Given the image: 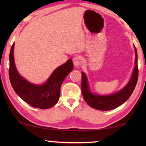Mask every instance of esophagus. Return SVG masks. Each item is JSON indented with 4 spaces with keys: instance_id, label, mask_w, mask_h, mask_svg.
<instances>
[{
    "instance_id": "esophagus-1",
    "label": "esophagus",
    "mask_w": 146,
    "mask_h": 146,
    "mask_svg": "<svg viewBox=\"0 0 146 146\" xmlns=\"http://www.w3.org/2000/svg\"><path fill=\"white\" fill-rule=\"evenodd\" d=\"M73 62L74 66H75V67L78 68V66L81 64V57L80 56H76L75 57L73 58Z\"/></svg>"
}]
</instances>
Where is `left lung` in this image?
<instances>
[{"instance_id": "obj_1", "label": "left lung", "mask_w": 146, "mask_h": 146, "mask_svg": "<svg viewBox=\"0 0 146 146\" xmlns=\"http://www.w3.org/2000/svg\"><path fill=\"white\" fill-rule=\"evenodd\" d=\"M134 49L135 51V63L132 75L127 84L117 92L108 95L93 93L90 90L87 76L84 73L82 72L81 89L82 96L86 102L91 108L101 111L111 110L122 105L130 97L137 83L138 76L137 51L135 46H134Z\"/></svg>"}]
</instances>
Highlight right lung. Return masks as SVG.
Masks as SVG:
<instances>
[{"label": "right lung", "mask_w": 146, "mask_h": 146, "mask_svg": "<svg viewBox=\"0 0 146 146\" xmlns=\"http://www.w3.org/2000/svg\"><path fill=\"white\" fill-rule=\"evenodd\" d=\"M13 44L9 53V76L14 91L24 101L34 108L46 110L58 102L60 87L64 79L73 69L71 59L56 68L42 84H35L22 76L17 71L14 60Z\"/></svg>", "instance_id": "1"}]
</instances>
